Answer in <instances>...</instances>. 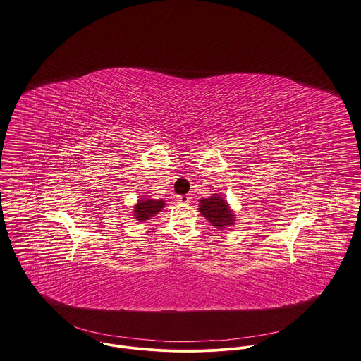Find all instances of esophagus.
<instances>
[{
	"instance_id": "esophagus-1",
	"label": "esophagus",
	"mask_w": 361,
	"mask_h": 361,
	"mask_svg": "<svg viewBox=\"0 0 361 361\" xmlns=\"http://www.w3.org/2000/svg\"><path fill=\"white\" fill-rule=\"evenodd\" d=\"M177 201L180 204H190L191 202V197L190 195H178L177 197Z\"/></svg>"
}]
</instances>
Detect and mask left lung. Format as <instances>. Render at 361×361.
<instances>
[{
	"mask_svg": "<svg viewBox=\"0 0 361 361\" xmlns=\"http://www.w3.org/2000/svg\"><path fill=\"white\" fill-rule=\"evenodd\" d=\"M198 205L201 215L217 230L235 224L234 211L220 194H212L209 198H201Z\"/></svg>",
	"mask_w": 361,
	"mask_h": 361,
	"instance_id": "8db88e82",
	"label": "left lung"
}]
</instances>
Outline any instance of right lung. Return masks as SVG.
<instances>
[{
    "mask_svg": "<svg viewBox=\"0 0 361 361\" xmlns=\"http://www.w3.org/2000/svg\"><path fill=\"white\" fill-rule=\"evenodd\" d=\"M164 207H166L164 200H154V198L144 197V198H140L137 201V204L134 205L133 216L138 221H145V220H149V219L156 216L159 212H161V209Z\"/></svg>",
    "mask_w": 361,
    "mask_h": 361,
    "instance_id": "add662e5",
    "label": "right lung"
}]
</instances>
